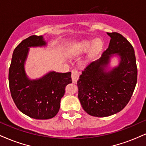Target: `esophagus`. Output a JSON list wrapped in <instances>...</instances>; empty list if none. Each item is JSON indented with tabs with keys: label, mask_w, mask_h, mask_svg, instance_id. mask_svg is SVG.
Returning <instances> with one entry per match:
<instances>
[{
	"label": "esophagus",
	"mask_w": 146,
	"mask_h": 146,
	"mask_svg": "<svg viewBox=\"0 0 146 146\" xmlns=\"http://www.w3.org/2000/svg\"><path fill=\"white\" fill-rule=\"evenodd\" d=\"M79 76H80V75H79L78 71H77L76 69H73L71 72V78H72V82H73V83L74 84L77 83V82H78L79 79Z\"/></svg>",
	"instance_id": "34e87169"
}]
</instances>
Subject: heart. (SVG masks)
Here are the masks:
<instances>
[{
  "instance_id": "obj_1",
  "label": "heart",
  "mask_w": 146,
  "mask_h": 146,
  "mask_svg": "<svg viewBox=\"0 0 146 146\" xmlns=\"http://www.w3.org/2000/svg\"><path fill=\"white\" fill-rule=\"evenodd\" d=\"M92 42L90 40H82L80 42L78 43L75 46V49L78 51H85L89 48L90 44ZM102 46H103V42L102 41L101 39H96L93 42V46H92L90 52L91 53L94 54V53H98L102 49Z\"/></svg>"
}]
</instances>
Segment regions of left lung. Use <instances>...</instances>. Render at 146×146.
Instances as JSON below:
<instances>
[{"label":"left lung","mask_w":146,"mask_h":146,"mask_svg":"<svg viewBox=\"0 0 146 146\" xmlns=\"http://www.w3.org/2000/svg\"><path fill=\"white\" fill-rule=\"evenodd\" d=\"M108 47L101 58L82 71L78 81V98L83 109L91 116L104 117L120 112L131 98L137 81L135 51L122 35L107 33ZM118 65L109 69L111 58Z\"/></svg>","instance_id":"left-lung-1"}]
</instances>
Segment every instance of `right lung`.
Masks as SVG:
<instances>
[{
	"label": "right lung",
	"instance_id": "add662e5",
	"mask_svg": "<svg viewBox=\"0 0 146 146\" xmlns=\"http://www.w3.org/2000/svg\"><path fill=\"white\" fill-rule=\"evenodd\" d=\"M42 36H31L24 40L13 52L9 70L11 97L18 110L31 118L48 119L57 115L65 87L72 83L71 73L49 71L31 80L25 68L29 48L46 46Z\"/></svg>",
	"mask_w": 146,
	"mask_h": 146
}]
</instances>
